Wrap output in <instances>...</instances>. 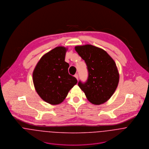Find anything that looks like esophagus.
Returning <instances> with one entry per match:
<instances>
[{"instance_id": "1", "label": "esophagus", "mask_w": 149, "mask_h": 149, "mask_svg": "<svg viewBox=\"0 0 149 149\" xmlns=\"http://www.w3.org/2000/svg\"><path fill=\"white\" fill-rule=\"evenodd\" d=\"M74 77L76 78V79H77V80H78V78H79V76H78V74H76L74 75Z\"/></svg>"}]
</instances>
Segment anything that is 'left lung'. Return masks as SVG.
I'll list each match as a JSON object with an SVG mask.
<instances>
[{
  "label": "left lung",
  "mask_w": 149,
  "mask_h": 149,
  "mask_svg": "<svg viewBox=\"0 0 149 149\" xmlns=\"http://www.w3.org/2000/svg\"><path fill=\"white\" fill-rule=\"evenodd\" d=\"M85 61L88 78L78 85L91 103L100 105L108 101L114 93L119 81V73L114 60L106 52L92 45L74 47Z\"/></svg>",
  "instance_id": "1"
}]
</instances>
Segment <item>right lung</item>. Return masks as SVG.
I'll return each mask as SVG.
<instances>
[{
  "mask_svg": "<svg viewBox=\"0 0 149 149\" xmlns=\"http://www.w3.org/2000/svg\"><path fill=\"white\" fill-rule=\"evenodd\" d=\"M68 48L58 46L45 54L33 72L35 89L45 102L52 105L61 103L69 91L77 83L68 73L65 61Z\"/></svg>",
  "mask_w": 149,
  "mask_h": 149,
  "instance_id": "1",
  "label": "right lung"
}]
</instances>
